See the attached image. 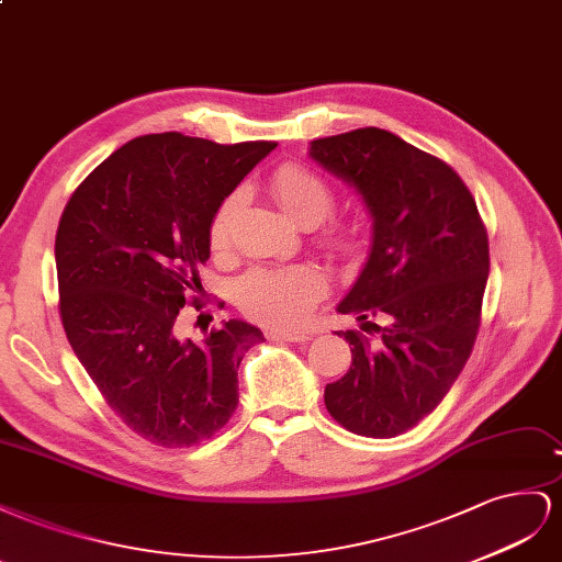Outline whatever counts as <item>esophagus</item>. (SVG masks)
<instances>
[{
  "label": "esophagus",
  "mask_w": 562,
  "mask_h": 562,
  "mask_svg": "<svg viewBox=\"0 0 562 562\" xmlns=\"http://www.w3.org/2000/svg\"><path fill=\"white\" fill-rule=\"evenodd\" d=\"M270 341H292V344H303L311 339V334H290V331H268Z\"/></svg>",
  "instance_id": "1"
}]
</instances>
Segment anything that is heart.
Listing matches in <instances>:
<instances>
[{"mask_svg": "<svg viewBox=\"0 0 562 562\" xmlns=\"http://www.w3.org/2000/svg\"><path fill=\"white\" fill-rule=\"evenodd\" d=\"M268 190L286 218L299 226H315L334 206V190L313 169L303 165H282L270 176ZM237 212V198L231 195L218 204L210 223V245L214 251H226L233 239V218ZM327 243L350 251L356 245V228L348 223H331L327 228ZM329 280L323 268L313 263H299L290 268H254L237 286V303L243 313L256 323L272 329L290 331L306 325V319L325 299Z\"/></svg>", "mask_w": 562, "mask_h": 562, "instance_id": "b5f03b06", "label": "heart"}]
</instances>
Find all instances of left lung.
Listing matches in <instances>:
<instances>
[{
    "mask_svg": "<svg viewBox=\"0 0 562 562\" xmlns=\"http://www.w3.org/2000/svg\"><path fill=\"white\" fill-rule=\"evenodd\" d=\"M311 157L356 186L374 216L370 259L336 308L362 325L339 334L352 362L327 383L325 405L356 436L395 438L440 405L471 356L487 228L459 173L391 132L315 138Z\"/></svg>",
    "mask_w": 562,
    "mask_h": 562,
    "instance_id": "obj_1",
    "label": "left lung"
}]
</instances>
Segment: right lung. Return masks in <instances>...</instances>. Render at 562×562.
<instances>
[{"instance_id": "add662e5", "label": "right lung", "mask_w": 562, "mask_h": 562, "mask_svg": "<svg viewBox=\"0 0 562 562\" xmlns=\"http://www.w3.org/2000/svg\"><path fill=\"white\" fill-rule=\"evenodd\" d=\"M272 140L179 132L126 143L75 188L56 231L58 313L105 405L162 447L214 438L237 407V367L259 327L231 319L195 344L176 317L210 261V223Z\"/></svg>"}]
</instances>
